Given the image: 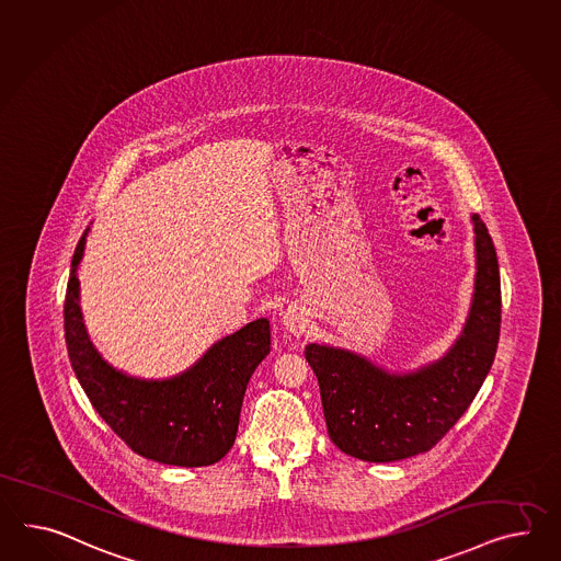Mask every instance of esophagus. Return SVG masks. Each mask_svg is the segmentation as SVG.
I'll use <instances>...</instances> for the list:
<instances>
[{
  "mask_svg": "<svg viewBox=\"0 0 561 561\" xmlns=\"http://www.w3.org/2000/svg\"><path fill=\"white\" fill-rule=\"evenodd\" d=\"M283 325H285V330L290 333V335H295V337H301L309 330V316H307V311L299 307V305H290L288 309L283 311Z\"/></svg>",
  "mask_w": 561,
  "mask_h": 561,
  "instance_id": "34e87169",
  "label": "esophagus"
}]
</instances>
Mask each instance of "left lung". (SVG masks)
<instances>
[{
    "mask_svg": "<svg viewBox=\"0 0 561 561\" xmlns=\"http://www.w3.org/2000/svg\"><path fill=\"white\" fill-rule=\"evenodd\" d=\"M476 278L470 311L446 354L411 373H390L344 347L309 344L331 442L364 461H399L430 451L474 401L501 335V273L478 214Z\"/></svg>",
    "mask_w": 561,
    "mask_h": 561,
    "instance_id": "1",
    "label": "left lung"
}]
</instances>
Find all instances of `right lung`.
Returning a JSON list of instances; mask_svg holds the SVG:
<instances>
[{"mask_svg": "<svg viewBox=\"0 0 561 561\" xmlns=\"http://www.w3.org/2000/svg\"><path fill=\"white\" fill-rule=\"evenodd\" d=\"M89 228L75 248L65 299V340L72 370L93 409L136 454L199 468L230 451L250 376L271 352V323L256 319L221 337L185 373L146 380L114 368L89 340L77 271Z\"/></svg>", "mask_w": 561, "mask_h": 561, "instance_id": "right-lung-1", "label": "right lung"}]
</instances>
